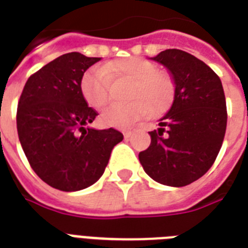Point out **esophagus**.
Listing matches in <instances>:
<instances>
[{
	"label": "esophagus",
	"mask_w": 248,
	"mask_h": 248,
	"mask_svg": "<svg viewBox=\"0 0 248 248\" xmlns=\"http://www.w3.org/2000/svg\"><path fill=\"white\" fill-rule=\"evenodd\" d=\"M134 131H135V128L134 127H130V128H127V130H124V136L126 138V139H127V138H130V136L134 134Z\"/></svg>",
	"instance_id": "esophagus-1"
}]
</instances>
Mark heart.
Masks as SVG:
<instances>
[{"label": "heart", "mask_w": 248, "mask_h": 248, "mask_svg": "<svg viewBox=\"0 0 248 248\" xmlns=\"http://www.w3.org/2000/svg\"><path fill=\"white\" fill-rule=\"evenodd\" d=\"M109 79H126L131 83L122 105H112L101 114L107 126L126 128L151 113L159 116L173 104L176 87L170 73L157 69L155 64L143 58H126L93 68L81 79V93L93 109H103L109 103Z\"/></svg>", "instance_id": "1"}]
</instances>
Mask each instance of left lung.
Segmentation results:
<instances>
[{"label":"left lung","mask_w":248,"mask_h":248,"mask_svg":"<svg viewBox=\"0 0 248 248\" xmlns=\"http://www.w3.org/2000/svg\"><path fill=\"white\" fill-rule=\"evenodd\" d=\"M172 76L176 95L151 131V145L139 153L149 176L169 186L198 180L214 165L227 130V103L219 76L196 56L169 48L152 58Z\"/></svg>","instance_id":"left-lung-1"}]
</instances>
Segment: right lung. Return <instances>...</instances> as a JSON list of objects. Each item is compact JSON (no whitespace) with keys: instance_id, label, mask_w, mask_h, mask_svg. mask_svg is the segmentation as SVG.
Instances as JSON below:
<instances>
[{"instance_id":"right-lung-1","label":"right lung","mask_w":248,"mask_h":248,"mask_svg":"<svg viewBox=\"0 0 248 248\" xmlns=\"http://www.w3.org/2000/svg\"><path fill=\"white\" fill-rule=\"evenodd\" d=\"M100 58L69 52L33 73L17 103L16 128L33 171L50 186L76 192L96 183L124 135L87 127L97 112L87 105L81 79Z\"/></svg>"}]
</instances>
